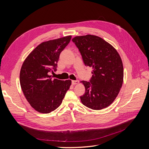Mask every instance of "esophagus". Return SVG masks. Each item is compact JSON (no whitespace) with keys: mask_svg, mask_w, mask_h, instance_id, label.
Listing matches in <instances>:
<instances>
[{"mask_svg":"<svg viewBox=\"0 0 149 149\" xmlns=\"http://www.w3.org/2000/svg\"><path fill=\"white\" fill-rule=\"evenodd\" d=\"M78 83H79V81L78 80H73V81H72V84H73V85L78 84Z\"/></svg>","mask_w":149,"mask_h":149,"instance_id":"34e87169","label":"esophagus"}]
</instances>
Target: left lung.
Returning a JSON list of instances; mask_svg holds the SVG:
<instances>
[{
    "label": "left lung",
    "mask_w": 149,
    "mask_h": 149,
    "mask_svg": "<svg viewBox=\"0 0 149 149\" xmlns=\"http://www.w3.org/2000/svg\"><path fill=\"white\" fill-rule=\"evenodd\" d=\"M72 41L79 49L85 66L93 68L89 82L81 81L85 93L81 101L90 109L101 110L115 100L123 83L120 55L111 44L96 35L77 36Z\"/></svg>",
    "instance_id": "obj_1"
}]
</instances>
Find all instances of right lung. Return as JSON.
Listing matches in <instances>:
<instances>
[{
    "mask_svg": "<svg viewBox=\"0 0 149 149\" xmlns=\"http://www.w3.org/2000/svg\"><path fill=\"white\" fill-rule=\"evenodd\" d=\"M71 36L40 44L26 58L20 73V83L26 100L35 110L47 114L60 106L71 80L53 79L49 73L56 71L61 52Z\"/></svg>",
    "mask_w": 149,
    "mask_h": 149,
    "instance_id": "obj_1",
    "label": "right lung"
}]
</instances>
